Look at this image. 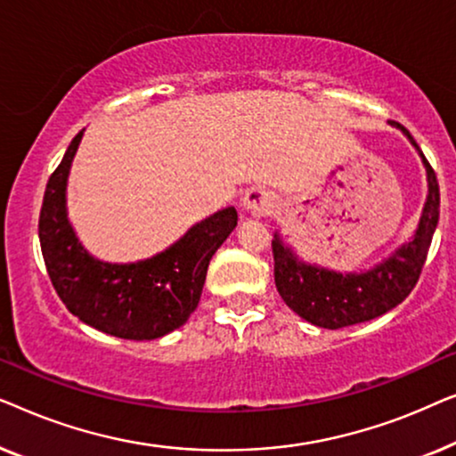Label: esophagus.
<instances>
[{
	"instance_id": "34e87169",
	"label": "esophagus",
	"mask_w": 456,
	"mask_h": 456,
	"mask_svg": "<svg viewBox=\"0 0 456 456\" xmlns=\"http://www.w3.org/2000/svg\"><path fill=\"white\" fill-rule=\"evenodd\" d=\"M242 209L253 217H265L276 209V199H273L272 192L259 189V186H253L242 197Z\"/></svg>"
}]
</instances>
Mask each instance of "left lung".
I'll return each instance as SVG.
<instances>
[{"mask_svg":"<svg viewBox=\"0 0 456 456\" xmlns=\"http://www.w3.org/2000/svg\"><path fill=\"white\" fill-rule=\"evenodd\" d=\"M390 124L403 130V134L421 155L428 172V199L413 239L398 247L388 259L373 265L371 270L340 273L305 264L289 245H284L278 232L273 234V280L280 297L298 317L317 328L338 330L388 314L411 295L426 264L440 216L438 180L409 130L398 122Z\"/></svg>","mask_w":456,"mask_h":456,"instance_id":"obj_1","label":"left lung"}]
</instances>
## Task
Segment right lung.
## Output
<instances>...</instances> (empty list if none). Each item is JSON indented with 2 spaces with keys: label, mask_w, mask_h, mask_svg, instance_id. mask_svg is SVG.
<instances>
[{
  "label": "right lung",
  "mask_w": 456,
  "mask_h": 456,
  "mask_svg": "<svg viewBox=\"0 0 456 456\" xmlns=\"http://www.w3.org/2000/svg\"><path fill=\"white\" fill-rule=\"evenodd\" d=\"M83 133L66 149L43 197L39 240L47 273L61 303L86 326L126 340L161 338L197 309L209 261L236 228L239 216L226 208L205 217L151 259H95L80 245L66 211L68 174Z\"/></svg>",
  "instance_id": "add662e5"
}]
</instances>
